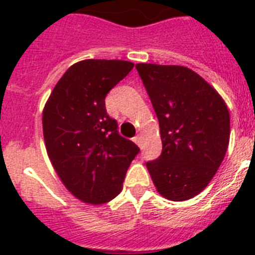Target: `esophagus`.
<instances>
[{"instance_id":"esophagus-1","label":"esophagus","mask_w":255,"mask_h":255,"mask_svg":"<svg viewBox=\"0 0 255 255\" xmlns=\"http://www.w3.org/2000/svg\"><path fill=\"white\" fill-rule=\"evenodd\" d=\"M141 139H143V136H141L140 132H139V134L136 135V136H135V138H134L135 144H136V145H139V147H140V145H141Z\"/></svg>"}]
</instances>
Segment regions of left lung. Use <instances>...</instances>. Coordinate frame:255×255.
<instances>
[{"instance_id": "left-lung-1", "label": "left lung", "mask_w": 255, "mask_h": 255, "mask_svg": "<svg viewBox=\"0 0 255 255\" xmlns=\"http://www.w3.org/2000/svg\"><path fill=\"white\" fill-rule=\"evenodd\" d=\"M158 117L162 153L147 168L155 189L173 202L206 189L226 154L230 114L222 97L185 66L136 64Z\"/></svg>"}]
</instances>
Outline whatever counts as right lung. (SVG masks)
<instances>
[{
	"mask_svg": "<svg viewBox=\"0 0 255 255\" xmlns=\"http://www.w3.org/2000/svg\"><path fill=\"white\" fill-rule=\"evenodd\" d=\"M134 67L123 60L76 62L53 88L42 124L47 154L65 188L88 204L107 203L123 190L136 144L123 138L105 98Z\"/></svg>",
	"mask_w": 255,
	"mask_h": 255,
	"instance_id": "1",
	"label": "right lung"
}]
</instances>
